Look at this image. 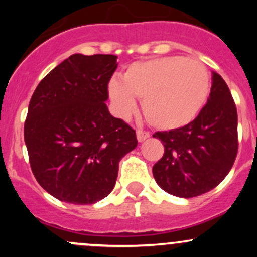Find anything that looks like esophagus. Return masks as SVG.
<instances>
[{"label":"esophagus","mask_w":257,"mask_h":257,"mask_svg":"<svg viewBox=\"0 0 257 257\" xmlns=\"http://www.w3.org/2000/svg\"><path fill=\"white\" fill-rule=\"evenodd\" d=\"M149 136H150V134L148 133V132L142 131V129H138V131H137V138H138L139 142L145 141L147 138H149Z\"/></svg>","instance_id":"34e87169"}]
</instances>
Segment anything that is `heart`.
I'll return each instance as SVG.
<instances>
[{"instance_id": "heart-1", "label": "heart", "mask_w": 257, "mask_h": 257, "mask_svg": "<svg viewBox=\"0 0 257 257\" xmlns=\"http://www.w3.org/2000/svg\"><path fill=\"white\" fill-rule=\"evenodd\" d=\"M108 92L123 116L142 110L148 123L164 131L188 125L201 112L210 93L209 71L200 62L183 56L159 57L131 64L121 82L112 79Z\"/></svg>"}]
</instances>
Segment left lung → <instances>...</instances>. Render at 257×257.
I'll return each mask as SVG.
<instances>
[{"mask_svg": "<svg viewBox=\"0 0 257 257\" xmlns=\"http://www.w3.org/2000/svg\"><path fill=\"white\" fill-rule=\"evenodd\" d=\"M153 137L164 145L153 167L163 190L194 198L216 188L231 170L239 148L236 105L221 76L212 74L208 103L191 123Z\"/></svg>", "mask_w": 257, "mask_h": 257, "instance_id": "1", "label": "left lung"}]
</instances>
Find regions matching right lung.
<instances>
[{
	"instance_id": "1",
	"label": "right lung",
	"mask_w": 257,
	"mask_h": 257,
	"mask_svg": "<svg viewBox=\"0 0 257 257\" xmlns=\"http://www.w3.org/2000/svg\"><path fill=\"white\" fill-rule=\"evenodd\" d=\"M114 54H72L40 82L28 105L25 143L36 180L71 204L109 195L119 160L138 144L136 131L108 110Z\"/></svg>"
}]
</instances>
